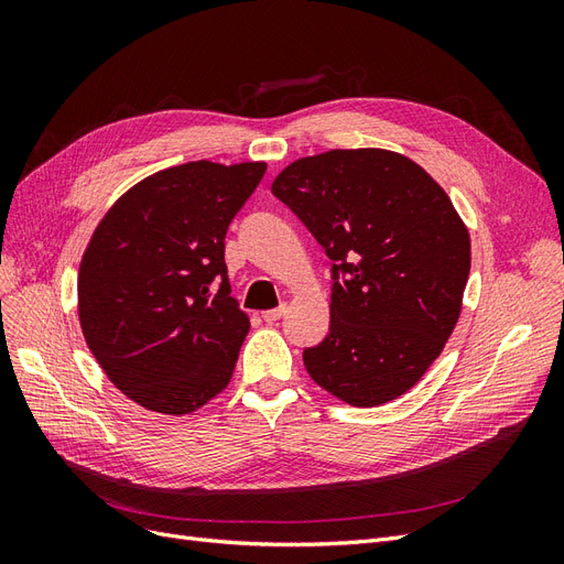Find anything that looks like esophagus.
I'll list each match as a JSON object with an SVG mask.
<instances>
[{
    "label": "esophagus",
    "instance_id": "34e87169",
    "mask_svg": "<svg viewBox=\"0 0 564 564\" xmlns=\"http://www.w3.org/2000/svg\"><path fill=\"white\" fill-rule=\"evenodd\" d=\"M286 313L284 305H280V308H272V311H265L261 317L268 322V324H275L278 319H282V315Z\"/></svg>",
    "mask_w": 564,
    "mask_h": 564
}]
</instances>
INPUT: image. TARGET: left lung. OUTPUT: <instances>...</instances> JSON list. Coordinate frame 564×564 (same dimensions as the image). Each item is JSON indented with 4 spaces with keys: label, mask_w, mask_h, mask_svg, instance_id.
<instances>
[{
    "label": "left lung",
    "mask_w": 564,
    "mask_h": 564,
    "mask_svg": "<svg viewBox=\"0 0 564 564\" xmlns=\"http://www.w3.org/2000/svg\"><path fill=\"white\" fill-rule=\"evenodd\" d=\"M272 195L332 259L329 334L303 350L311 379L352 406L416 386L452 336L470 272V237L423 169L381 148L289 164Z\"/></svg>",
    "instance_id": "left-lung-1"
}]
</instances>
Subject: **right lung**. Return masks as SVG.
Returning a JSON list of instances; mask_svg holds the SVG:
<instances>
[{"mask_svg":"<svg viewBox=\"0 0 564 564\" xmlns=\"http://www.w3.org/2000/svg\"><path fill=\"white\" fill-rule=\"evenodd\" d=\"M265 162H187L119 197L82 256L79 324L108 379L150 412L191 414L224 390L249 332L226 232Z\"/></svg>","mask_w":564,"mask_h":564,"instance_id":"1","label":"right lung"}]
</instances>
